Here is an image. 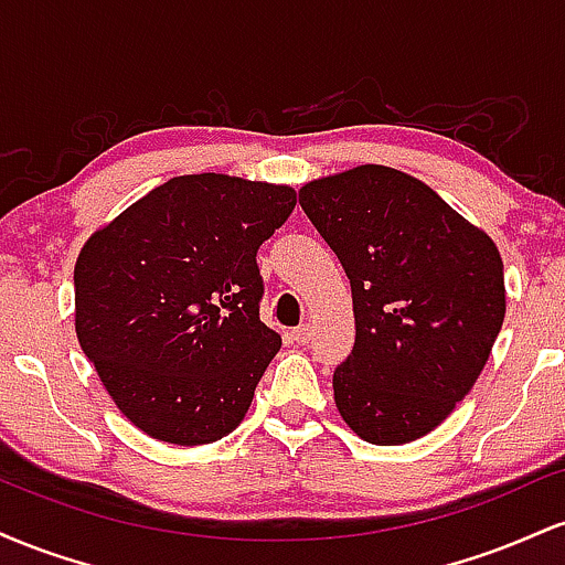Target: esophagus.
<instances>
[{
    "label": "esophagus",
    "mask_w": 565,
    "mask_h": 565,
    "mask_svg": "<svg viewBox=\"0 0 565 565\" xmlns=\"http://www.w3.org/2000/svg\"><path fill=\"white\" fill-rule=\"evenodd\" d=\"M291 340H295L297 345H305V342L310 340V327H308V323H302V327L291 329Z\"/></svg>",
    "instance_id": "obj_1"
}]
</instances>
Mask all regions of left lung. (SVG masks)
Here are the masks:
<instances>
[{"instance_id": "1", "label": "left lung", "mask_w": 565, "mask_h": 565, "mask_svg": "<svg viewBox=\"0 0 565 565\" xmlns=\"http://www.w3.org/2000/svg\"><path fill=\"white\" fill-rule=\"evenodd\" d=\"M300 206L353 291L337 412L369 444L427 436L476 385L502 329L497 244L423 180L382 164L310 180Z\"/></svg>"}]
</instances>
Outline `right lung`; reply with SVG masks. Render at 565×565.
I'll return each instance as SVG.
<instances>
[{
  "mask_svg": "<svg viewBox=\"0 0 565 565\" xmlns=\"http://www.w3.org/2000/svg\"><path fill=\"white\" fill-rule=\"evenodd\" d=\"M295 188L183 174L97 228L74 268L79 345L146 436L199 446L249 412L281 337L260 321L257 249Z\"/></svg>",
  "mask_w": 565,
  "mask_h": 565,
  "instance_id": "1",
  "label": "right lung"
}]
</instances>
